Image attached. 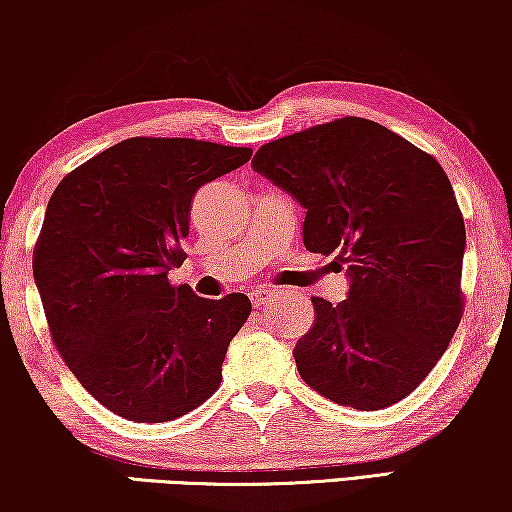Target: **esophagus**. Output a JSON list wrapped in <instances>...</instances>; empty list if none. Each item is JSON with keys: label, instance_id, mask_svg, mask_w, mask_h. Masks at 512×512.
Instances as JSON below:
<instances>
[{"label": "esophagus", "instance_id": "1", "mask_svg": "<svg viewBox=\"0 0 512 512\" xmlns=\"http://www.w3.org/2000/svg\"><path fill=\"white\" fill-rule=\"evenodd\" d=\"M270 293H272V289H265V286H263V289H258V291L251 293V300H254L256 310H258V307H261V305H265V300H268Z\"/></svg>", "mask_w": 512, "mask_h": 512}]
</instances>
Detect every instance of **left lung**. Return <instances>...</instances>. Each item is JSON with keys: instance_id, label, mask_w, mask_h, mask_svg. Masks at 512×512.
Here are the masks:
<instances>
[{"instance_id": "left-lung-1", "label": "left lung", "mask_w": 512, "mask_h": 512, "mask_svg": "<svg viewBox=\"0 0 512 512\" xmlns=\"http://www.w3.org/2000/svg\"><path fill=\"white\" fill-rule=\"evenodd\" d=\"M251 167L305 209V249L347 265V300L312 298L314 324L293 349L300 377L354 410L398 403L464 312L466 228L445 170L356 116L263 144Z\"/></svg>"}]
</instances>
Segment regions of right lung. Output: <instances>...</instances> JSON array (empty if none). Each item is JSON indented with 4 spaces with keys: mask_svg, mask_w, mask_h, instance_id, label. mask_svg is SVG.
<instances>
[{
    "mask_svg": "<svg viewBox=\"0 0 512 512\" xmlns=\"http://www.w3.org/2000/svg\"><path fill=\"white\" fill-rule=\"evenodd\" d=\"M247 146L132 137L76 167L48 200L32 272L51 338L76 380L130 422H170L221 384L251 312L172 286L200 186L249 163Z\"/></svg>",
    "mask_w": 512,
    "mask_h": 512,
    "instance_id": "add662e5",
    "label": "right lung"
}]
</instances>
